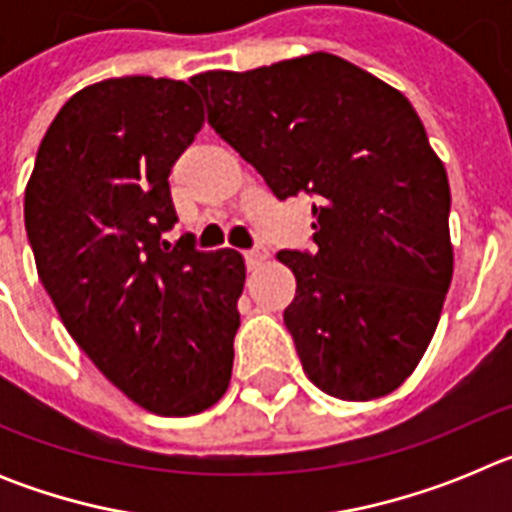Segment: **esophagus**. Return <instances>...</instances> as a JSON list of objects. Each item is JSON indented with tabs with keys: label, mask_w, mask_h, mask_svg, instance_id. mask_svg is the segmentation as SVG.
<instances>
[{
	"label": "esophagus",
	"mask_w": 512,
	"mask_h": 512,
	"mask_svg": "<svg viewBox=\"0 0 512 512\" xmlns=\"http://www.w3.org/2000/svg\"><path fill=\"white\" fill-rule=\"evenodd\" d=\"M243 256H246V264L253 269V266H259L261 261L269 259V251H266L264 246H253L248 248V251H243Z\"/></svg>",
	"instance_id": "esophagus-1"
}]
</instances>
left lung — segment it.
<instances>
[{"label": "left lung", "instance_id": "1", "mask_svg": "<svg viewBox=\"0 0 512 512\" xmlns=\"http://www.w3.org/2000/svg\"><path fill=\"white\" fill-rule=\"evenodd\" d=\"M192 87L215 133L279 200L310 194V251H279L297 292L284 310L307 379L341 400L390 395L436 333L454 274L451 192L405 94L333 53Z\"/></svg>", "mask_w": 512, "mask_h": 512}]
</instances>
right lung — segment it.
Segmentation results:
<instances>
[{"label": "right lung", "instance_id": "add662e5", "mask_svg": "<svg viewBox=\"0 0 512 512\" xmlns=\"http://www.w3.org/2000/svg\"><path fill=\"white\" fill-rule=\"evenodd\" d=\"M202 122L184 81H99L63 104L25 189L27 241L63 325L158 415L202 413L225 395L241 325V253L164 241L176 223L171 166Z\"/></svg>", "mask_w": 512, "mask_h": 512}]
</instances>
